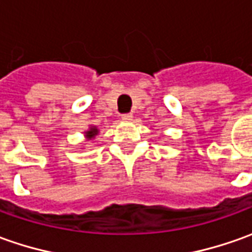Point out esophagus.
I'll return each instance as SVG.
<instances>
[{"label": "esophagus", "instance_id": "1", "mask_svg": "<svg viewBox=\"0 0 252 252\" xmlns=\"http://www.w3.org/2000/svg\"><path fill=\"white\" fill-rule=\"evenodd\" d=\"M132 118H134V116H132L131 113H126V114L121 116V120H123V121H132Z\"/></svg>", "mask_w": 252, "mask_h": 252}]
</instances>
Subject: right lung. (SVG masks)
<instances>
[{
	"label": "right lung",
	"instance_id": "right-lung-1",
	"mask_svg": "<svg viewBox=\"0 0 252 252\" xmlns=\"http://www.w3.org/2000/svg\"><path fill=\"white\" fill-rule=\"evenodd\" d=\"M94 135H97V129H96V128H91V131H88V132H86V136H88L89 139L93 138Z\"/></svg>",
	"mask_w": 252,
	"mask_h": 252
}]
</instances>
